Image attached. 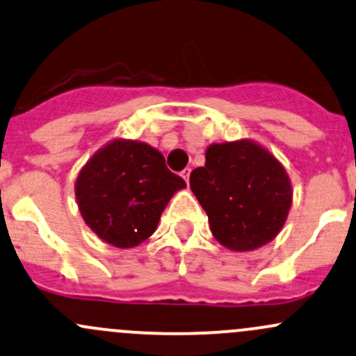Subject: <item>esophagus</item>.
Instances as JSON below:
<instances>
[{
	"label": "esophagus",
	"mask_w": 356,
	"mask_h": 356,
	"mask_svg": "<svg viewBox=\"0 0 356 356\" xmlns=\"http://www.w3.org/2000/svg\"><path fill=\"white\" fill-rule=\"evenodd\" d=\"M181 175H182V177H184V181H186V182H189L191 168H189V167H186V168H184V170H182V172H181Z\"/></svg>",
	"instance_id": "1"
}]
</instances>
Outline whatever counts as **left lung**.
Masks as SVG:
<instances>
[{
  "instance_id": "1",
  "label": "left lung",
  "mask_w": 356,
  "mask_h": 356,
  "mask_svg": "<svg viewBox=\"0 0 356 356\" xmlns=\"http://www.w3.org/2000/svg\"><path fill=\"white\" fill-rule=\"evenodd\" d=\"M189 184L207 211L213 237L237 252L273 241L291 207L285 168L249 140L211 145L207 163L191 172Z\"/></svg>"
}]
</instances>
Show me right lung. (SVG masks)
Segmentation results:
<instances>
[{
  "label": "right lung",
  "instance_id": "obj_1",
  "mask_svg": "<svg viewBox=\"0 0 356 356\" xmlns=\"http://www.w3.org/2000/svg\"><path fill=\"white\" fill-rule=\"evenodd\" d=\"M184 179L165 165L159 149L114 140L95 153L76 179L85 223L107 244L128 249L155 232L162 211Z\"/></svg>",
  "mask_w": 356,
  "mask_h": 356
}]
</instances>
